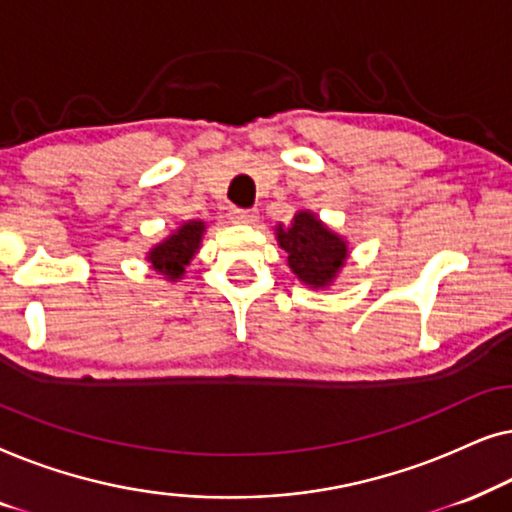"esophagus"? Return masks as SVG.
Masks as SVG:
<instances>
[{
  "label": "esophagus",
  "instance_id": "1",
  "mask_svg": "<svg viewBox=\"0 0 512 512\" xmlns=\"http://www.w3.org/2000/svg\"><path fill=\"white\" fill-rule=\"evenodd\" d=\"M230 219H233V223H254L258 219V212L256 209H233Z\"/></svg>",
  "mask_w": 512,
  "mask_h": 512
}]
</instances>
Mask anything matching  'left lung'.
<instances>
[{
    "label": "left lung",
    "instance_id": "left-lung-1",
    "mask_svg": "<svg viewBox=\"0 0 512 512\" xmlns=\"http://www.w3.org/2000/svg\"><path fill=\"white\" fill-rule=\"evenodd\" d=\"M277 240L279 247L289 254L293 275L314 289L331 284L347 258L342 237L331 233L310 212H298L289 228L279 226Z\"/></svg>",
    "mask_w": 512,
    "mask_h": 512
}]
</instances>
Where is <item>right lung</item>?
Masks as SVG:
<instances>
[{"instance_id": "1", "label": "right lung", "mask_w": 512, "mask_h": 512, "mask_svg": "<svg viewBox=\"0 0 512 512\" xmlns=\"http://www.w3.org/2000/svg\"><path fill=\"white\" fill-rule=\"evenodd\" d=\"M202 233H205V223L202 221L184 223L172 237H167L163 244L151 249L149 261L153 268H156L160 275H167V279H181V275H184V265L191 263Z\"/></svg>"}]
</instances>
